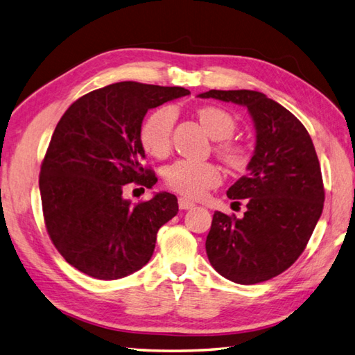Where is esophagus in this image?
Here are the masks:
<instances>
[{"mask_svg": "<svg viewBox=\"0 0 355 355\" xmlns=\"http://www.w3.org/2000/svg\"><path fill=\"white\" fill-rule=\"evenodd\" d=\"M195 206V202L187 200V198H178V207L182 210H187V209H192Z\"/></svg>", "mask_w": 355, "mask_h": 355, "instance_id": "obj_1", "label": "esophagus"}]
</instances>
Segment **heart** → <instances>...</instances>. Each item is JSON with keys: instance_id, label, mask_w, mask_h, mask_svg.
Masks as SVG:
<instances>
[{"instance_id": "heart-1", "label": "heart", "mask_w": 355, "mask_h": 355, "mask_svg": "<svg viewBox=\"0 0 355 355\" xmlns=\"http://www.w3.org/2000/svg\"><path fill=\"white\" fill-rule=\"evenodd\" d=\"M198 119L215 140H223L216 145V153L232 168H244L248 162L247 146L233 141L238 123L230 112L218 107H202L198 110ZM175 123V110L162 107L143 122L140 130V141L143 149L155 158H164L172 148V131ZM164 182L169 189L189 198H201L220 186L223 173L214 163H200L192 160H177L164 169Z\"/></svg>"}]
</instances>
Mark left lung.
Instances as JSON below:
<instances>
[{
  "label": "left lung",
  "instance_id": "1",
  "mask_svg": "<svg viewBox=\"0 0 355 355\" xmlns=\"http://www.w3.org/2000/svg\"><path fill=\"white\" fill-rule=\"evenodd\" d=\"M200 97L244 105L256 128L247 175L227 191L247 210L241 220L214 214L207 258L232 282L268 281L297 261L322 215L325 189L313 140L296 116L259 92L210 89Z\"/></svg>",
  "mask_w": 355,
  "mask_h": 355
}]
</instances>
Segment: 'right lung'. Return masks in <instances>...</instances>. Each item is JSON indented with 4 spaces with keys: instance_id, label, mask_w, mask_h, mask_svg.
<instances>
[{
    "instance_id": "right-lung-1",
    "label": "right lung",
    "mask_w": 355,
    "mask_h": 355,
    "mask_svg": "<svg viewBox=\"0 0 355 355\" xmlns=\"http://www.w3.org/2000/svg\"><path fill=\"white\" fill-rule=\"evenodd\" d=\"M187 94L182 87L117 82L79 97L58 122L40 173L44 223L53 245L82 273L112 281L140 270L158 229L177 215L175 195L132 205L123 189L157 183L143 166L148 110Z\"/></svg>"
}]
</instances>
